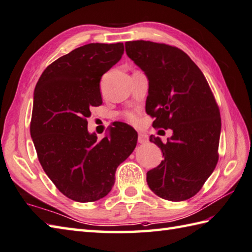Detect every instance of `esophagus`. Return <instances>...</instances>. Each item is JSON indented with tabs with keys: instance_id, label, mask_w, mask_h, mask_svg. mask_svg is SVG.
<instances>
[{
	"instance_id": "esophagus-1",
	"label": "esophagus",
	"mask_w": 252,
	"mask_h": 252,
	"mask_svg": "<svg viewBox=\"0 0 252 252\" xmlns=\"http://www.w3.org/2000/svg\"><path fill=\"white\" fill-rule=\"evenodd\" d=\"M137 141H139V143H141V144H144V143L149 141V135L145 134V133H139Z\"/></svg>"
}]
</instances>
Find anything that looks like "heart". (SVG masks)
Returning <instances> with one entry per match:
<instances>
[{
    "label": "heart",
    "mask_w": 252,
    "mask_h": 252,
    "mask_svg": "<svg viewBox=\"0 0 252 252\" xmlns=\"http://www.w3.org/2000/svg\"><path fill=\"white\" fill-rule=\"evenodd\" d=\"M122 116L127 122L132 123V125H137L140 121L139 110H126L122 113Z\"/></svg>",
    "instance_id": "1"
}]
</instances>
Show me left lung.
Returning <instances> with one entry per match:
<instances>
[{
    "label": "left lung",
    "mask_w": 252,
    "mask_h": 252,
    "mask_svg": "<svg viewBox=\"0 0 252 252\" xmlns=\"http://www.w3.org/2000/svg\"><path fill=\"white\" fill-rule=\"evenodd\" d=\"M126 52L149 77L146 99L155 129H171L160 147L164 159L147 171L146 181L159 198L185 201L202 189L219 161L220 108L203 73L181 49L145 40L126 42Z\"/></svg>",
    "instance_id": "1"
}]
</instances>
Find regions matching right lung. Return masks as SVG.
<instances>
[{
	"mask_svg": "<svg viewBox=\"0 0 252 252\" xmlns=\"http://www.w3.org/2000/svg\"><path fill=\"white\" fill-rule=\"evenodd\" d=\"M125 47L88 43L48 65L33 93L31 135L47 176L66 198L94 202L106 196L116 170L136 146L137 133L118 122L109 136L87 131L91 108L102 103L100 80Z\"/></svg>",
	"mask_w": 252,
	"mask_h": 252,
	"instance_id": "obj_1",
	"label": "right lung"
}]
</instances>
